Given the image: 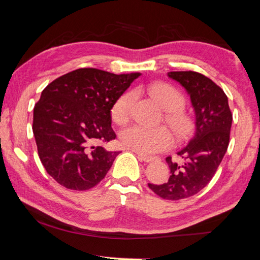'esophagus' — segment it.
Segmentation results:
<instances>
[{"mask_svg":"<svg viewBox=\"0 0 260 260\" xmlns=\"http://www.w3.org/2000/svg\"><path fill=\"white\" fill-rule=\"evenodd\" d=\"M139 159L142 160V161H146V162H150L152 161L155 158L153 157H149V156H146V155H142V153H139Z\"/></svg>","mask_w":260,"mask_h":260,"instance_id":"1","label":"esophagus"}]
</instances>
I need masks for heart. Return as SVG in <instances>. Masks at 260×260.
<instances>
[{
	"instance_id": "obj_1",
	"label": "heart",
	"mask_w": 260,
	"mask_h": 260,
	"mask_svg": "<svg viewBox=\"0 0 260 260\" xmlns=\"http://www.w3.org/2000/svg\"><path fill=\"white\" fill-rule=\"evenodd\" d=\"M152 99L166 110V121L179 138L186 136L191 129V119L183 112L184 98L179 90L167 83H155L149 87ZM133 91H127L116 101L111 109L112 120L118 125H124L129 120ZM120 143L127 149L142 155H151L165 150L173 142L171 132L164 126L147 127L133 125L120 132Z\"/></svg>"
}]
</instances>
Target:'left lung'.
Returning <instances> with one entry per match:
<instances>
[{
    "label": "left lung",
    "instance_id": "8db88e82",
    "mask_svg": "<svg viewBox=\"0 0 260 260\" xmlns=\"http://www.w3.org/2000/svg\"><path fill=\"white\" fill-rule=\"evenodd\" d=\"M190 96L195 112V132L177 153L181 162L167 157L171 175L165 183H148L164 200L179 201L196 195L213 178L230 143L233 114L228 99L219 86L203 74L192 71L169 72Z\"/></svg>",
    "mask_w": 260,
    "mask_h": 260
}]
</instances>
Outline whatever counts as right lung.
<instances>
[{"instance_id": "add662e5", "label": "right lung", "mask_w": 260, "mask_h": 260, "mask_svg": "<svg viewBox=\"0 0 260 260\" xmlns=\"http://www.w3.org/2000/svg\"><path fill=\"white\" fill-rule=\"evenodd\" d=\"M140 76L78 69L42 90L33 134L42 165L60 186L87 190L104 179L119 155L100 146L116 139L111 109Z\"/></svg>"}]
</instances>
